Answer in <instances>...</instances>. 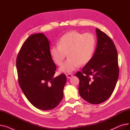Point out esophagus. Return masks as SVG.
<instances>
[{"mask_svg":"<svg viewBox=\"0 0 130 130\" xmlns=\"http://www.w3.org/2000/svg\"><path fill=\"white\" fill-rule=\"evenodd\" d=\"M66 77L68 78H70L71 77H72L73 76L71 74H66Z\"/></svg>","mask_w":130,"mask_h":130,"instance_id":"34e87169","label":"esophagus"}]
</instances>
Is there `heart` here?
<instances>
[{
  "mask_svg": "<svg viewBox=\"0 0 130 130\" xmlns=\"http://www.w3.org/2000/svg\"><path fill=\"white\" fill-rule=\"evenodd\" d=\"M57 44L58 46L50 48V55L55 63L61 66L67 54L69 58L59 68V71L70 73L76 70L79 65H85L92 59L96 42L93 34L73 30L64 35Z\"/></svg>",
  "mask_w": 130,
  "mask_h": 130,
  "instance_id": "heart-1",
  "label": "heart"
}]
</instances>
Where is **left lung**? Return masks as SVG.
I'll list each match as a JSON object with an SVG mask.
<instances>
[{
  "mask_svg": "<svg viewBox=\"0 0 130 130\" xmlns=\"http://www.w3.org/2000/svg\"><path fill=\"white\" fill-rule=\"evenodd\" d=\"M96 49L92 59L75 75L79 78L80 96L93 104L103 103L113 93L118 79V52L112 39L96 29Z\"/></svg>",
  "mask_w": 130,
  "mask_h": 130,
  "instance_id": "obj_1",
  "label": "left lung"
}]
</instances>
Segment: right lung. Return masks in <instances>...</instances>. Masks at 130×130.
<instances>
[{"instance_id": "add662e5", "label": "right lung", "mask_w": 130, "mask_h": 130, "mask_svg": "<svg viewBox=\"0 0 130 130\" xmlns=\"http://www.w3.org/2000/svg\"><path fill=\"white\" fill-rule=\"evenodd\" d=\"M48 39L43 33L30 35L18 54V82L26 98L42 110L55 108L63 98L64 74L54 77L56 70L50 54Z\"/></svg>"}]
</instances>
